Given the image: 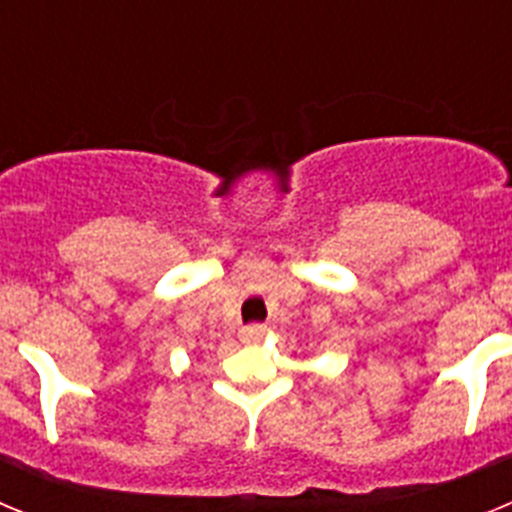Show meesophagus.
Masks as SVG:
<instances>
[{
    "mask_svg": "<svg viewBox=\"0 0 512 512\" xmlns=\"http://www.w3.org/2000/svg\"><path fill=\"white\" fill-rule=\"evenodd\" d=\"M264 336H266V325L253 323V325H246V328H241V341L243 343H256V341H261Z\"/></svg>",
    "mask_w": 512,
    "mask_h": 512,
    "instance_id": "obj_1",
    "label": "esophagus"
}]
</instances>
